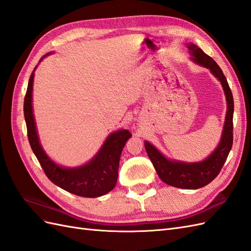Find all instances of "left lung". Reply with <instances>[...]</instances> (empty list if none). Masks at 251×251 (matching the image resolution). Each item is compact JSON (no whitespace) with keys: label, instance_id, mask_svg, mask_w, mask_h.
<instances>
[{"label":"left lung","instance_id":"1","mask_svg":"<svg viewBox=\"0 0 251 251\" xmlns=\"http://www.w3.org/2000/svg\"><path fill=\"white\" fill-rule=\"evenodd\" d=\"M187 48L194 62L209 69L222 83L227 101V112L221 141L205 160L196 163L169 160L148 141L144 142V148L159 178L164 183L179 188L197 189L207 185L218 176L231 150L233 141V97L223 71L215 60L194 44H188Z\"/></svg>","mask_w":251,"mask_h":251}]
</instances>
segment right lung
Returning a JSON list of instances; mask_svg holds the SVG:
<instances>
[{
    "label": "right lung",
    "mask_w": 251,
    "mask_h": 251,
    "mask_svg": "<svg viewBox=\"0 0 251 251\" xmlns=\"http://www.w3.org/2000/svg\"><path fill=\"white\" fill-rule=\"evenodd\" d=\"M49 54L50 53H47L46 55H44L40 62ZM34 70L30 75L25 95L24 116L30 147H31L46 176L55 185L76 196L96 198V197H100L109 193L116 185L121 151L132 134L127 130H119L112 133L105 139L103 146L92 160L79 168L69 169L57 165L45 153L39 137H37L32 112Z\"/></svg>",
    "instance_id": "add662e5"
}]
</instances>
